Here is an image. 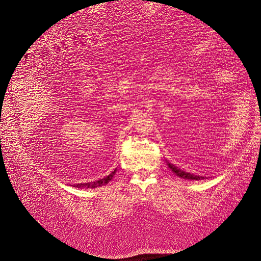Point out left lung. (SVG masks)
Instances as JSON below:
<instances>
[{
	"instance_id": "8db88e82",
	"label": "left lung",
	"mask_w": 261,
	"mask_h": 261,
	"mask_svg": "<svg viewBox=\"0 0 261 261\" xmlns=\"http://www.w3.org/2000/svg\"><path fill=\"white\" fill-rule=\"evenodd\" d=\"M168 165L169 168L171 169V171L174 173V174H176L177 176H179L180 178H185V179H192V180H199V179H203L202 176H197V175H194V174H191V173L188 172H185L183 170H180L179 168L175 167V165H173L171 163L168 162Z\"/></svg>"
}]
</instances>
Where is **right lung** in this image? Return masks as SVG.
I'll use <instances>...</instances> for the list:
<instances>
[{
  "instance_id": "1",
  "label": "right lung",
  "mask_w": 261,
  "mask_h": 261,
  "mask_svg": "<svg viewBox=\"0 0 261 261\" xmlns=\"http://www.w3.org/2000/svg\"><path fill=\"white\" fill-rule=\"evenodd\" d=\"M116 173V169L114 171H112L110 174L103 178L98 179V180H94V181H90V183H84V184H76L73 185L74 187H78V188H96V187H100L102 185H107L110 180L113 178V176L115 175Z\"/></svg>"
}]
</instances>
